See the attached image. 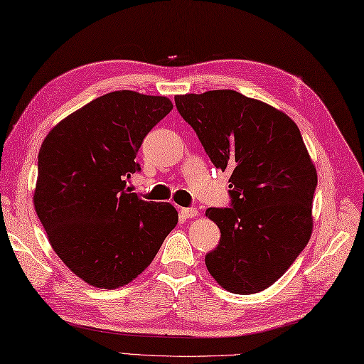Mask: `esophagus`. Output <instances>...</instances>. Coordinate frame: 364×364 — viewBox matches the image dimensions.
Wrapping results in <instances>:
<instances>
[{
    "label": "esophagus",
    "instance_id": "34e87169",
    "mask_svg": "<svg viewBox=\"0 0 364 364\" xmlns=\"http://www.w3.org/2000/svg\"><path fill=\"white\" fill-rule=\"evenodd\" d=\"M198 215H199V211L196 208H181V216L185 219H191Z\"/></svg>",
    "mask_w": 364,
    "mask_h": 364
}]
</instances>
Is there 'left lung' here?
Listing matches in <instances>:
<instances>
[{
	"instance_id": "1",
	"label": "left lung",
	"mask_w": 364,
	"mask_h": 364,
	"mask_svg": "<svg viewBox=\"0 0 364 364\" xmlns=\"http://www.w3.org/2000/svg\"><path fill=\"white\" fill-rule=\"evenodd\" d=\"M213 165L230 171L232 208H208L220 230L205 265L237 295L270 287L307 245L314 230L316 168L287 114L232 90L176 95Z\"/></svg>"
}]
</instances>
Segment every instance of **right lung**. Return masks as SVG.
Masks as SVG:
<instances>
[{
  "mask_svg": "<svg viewBox=\"0 0 364 364\" xmlns=\"http://www.w3.org/2000/svg\"><path fill=\"white\" fill-rule=\"evenodd\" d=\"M171 109L162 95L114 91L69 114L43 140L33 207L58 258L90 286H127L179 220L171 203L127 190L140 170L141 141Z\"/></svg>",
  "mask_w": 364,
  "mask_h": 364,
  "instance_id": "1",
  "label": "right lung"
}]
</instances>
